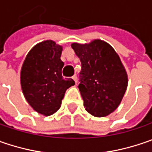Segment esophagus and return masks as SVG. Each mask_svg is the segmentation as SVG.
<instances>
[{
	"label": "esophagus",
	"instance_id": "esophagus-1",
	"mask_svg": "<svg viewBox=\"0 0 152 152\" xmlns=\"http://www.w3.org/2000/svg\"><path fill=\"white\" fill-rule=\"evenodd\" d=\"M72 79L74 80V82H75L76 84V83H77V76H76V75H74V76H72Z\"/></svg>",
	"mask_w": 152,
	"mask_h": 152
}]
</instances>
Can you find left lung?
<instances>
[{
	"mask_svg": "<svg viewBox=\"0 0 152 152\" xmlns=\"http://www.w3.org/2000/svg\"><path fill=\"white\" fill-rule=\"evenodd\" d=\"M82 70L78 86L84 107L91 115L103 117L115 110L128 87V75L118 54L107 42L94 40L72 43Z\"/></svg>",
	"mask_w": 152,
	"mask_h": 152,
	"instance_id": "obj_1",
	"label": "left lung"
}]
</instances>
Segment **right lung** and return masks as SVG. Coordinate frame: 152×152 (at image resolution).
I'll return each mask as SVG.
<instances>
[{"mask_svg":"<svg viewBox=\"0 0 152 152\" xmlns=\"http://www.w3.org/2000/svg\"><path fill=\"white\" fill-rule=\"evenodd\" d=\"M62 46L51 40L38 43L28 53L21 69L20 83L25 99L46 116L60 108L65 91L75 85L72 79L62 76Z\"/></svg>","mask_w":152,"mask_h":152,"instance_id":"add662e5","label":"right lung"}]
</instances>
